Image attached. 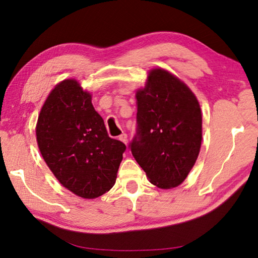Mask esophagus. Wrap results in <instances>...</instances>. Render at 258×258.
Masks as SVG:
<instances>
[{
    "mask_svg": "<svg viewBox=\"0 0 258 258\" xmlns=\"http://www.w3.org/2000/svg\"><path fill=\"white\" fill-rule=\"evenodd\" d=\"M119 141H121L122 143H124L126 145V143H128V136H126V134H122L119 136Z\"/></svg>",
    "mask_w": 258,
    "mask_h": 258,
    "instance_id": "esophagus-1",
    "label": "esophagus"
}]
</instances>
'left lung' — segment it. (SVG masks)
<instances>
[{
	"instance_id": "obj_1",
	"label": "left lung",
	"mask_w": 258,
	"mask_h": 258,
	"mask_svg": "<svg viewBox=\"0 0 258 258\" xmlns=\"http://www.w3.org/2000/svg\"><path fill=\"white\" fill-rule=\"evenodd\" d=\"M137 133L129 144L152 184L180 185L199 155L202 115L197 97L175 75L162 69L149 73L136 92Z\"/></svg>"
}]
</instances>
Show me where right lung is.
I'll return each instance as SVG.
<instances>
[{
  "instance_id": "right-lung-1",
  "label": "right lung",
  "mask_w": 258,
  "mask_h": 258,
  "mask_svg": "<svg viewBox=\"0 0 258 258\" xmlns=\"http://www.w3.org/2000/svg\"><path fill=\"white\" fill-rule=\"evenodd\" d=\"M36 141L54 177L78 197L95 199L115 184L125 145L108 136L91 95L77 80H64L49 94Z\"/></svg>"
}]
</instances>
